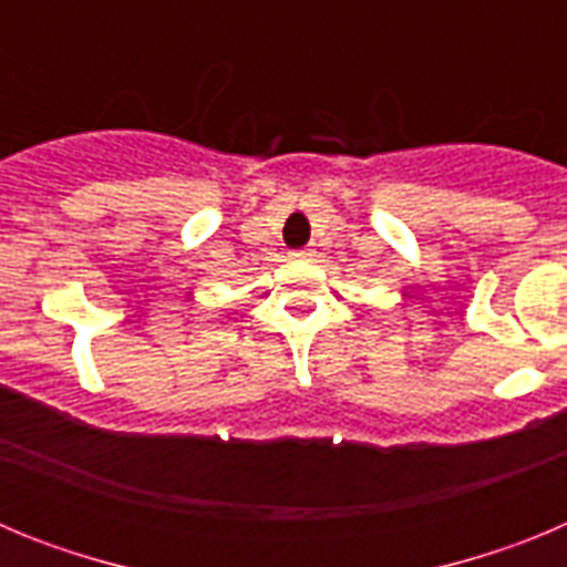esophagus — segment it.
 I'll list each match as a JSON object with an SVG mask.
<instances>
[{
  "label": "esophagus",
  "mask_w": 567,
  "mask_h": 567,
  "mask_svg": "<svg viewBox=\"0 0 567 567\" xmlns=\"http://www.w3.org/2000/svg\"><path fill=\"white\" fill-rule=\"evenodd\" d=\"M315 255V249H298V252H295V258H312Z\"/></svg>",
  "instance_id": "obj_1"
}]
</instances>
